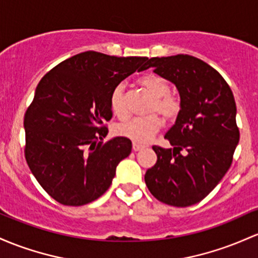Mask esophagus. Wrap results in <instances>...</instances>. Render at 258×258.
I'll use <instances>...</instances> for the list:
<instances>
[{
    "mask_svg": "<svg viewBox=\"0 0 258 258\" xmlns=\"http://www.w3.org/2000/svg\"><path fill=\"white\" fill-rule=\"evenodd\" d=\"M143 148H144V146H142V144H138V143H134V144H132V149H134L135 152L142 151Z\"/></svg>",
    "mask_w": 258,
    "mask_h": 258,
    "instance_id": "esophagus-1",
    "label": "esophagus"
}]
</instances>
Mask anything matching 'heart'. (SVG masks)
Masks as SVG:
<instances>
[{
	"label": "heart",
	"mask_w": 258,
	"mask_h": 258,
	"mask_svg": "<svg viewBox=\"0 0 258 258\" xmlns=\"http://www.w3.org/2000/svg\"><path fill=\"white\" fill-rule=\"evenodd\" d=\"M138 84L144 92L149 94L152 103L149 104L148 115L146 117H136L116 126V134L128 138L136 143H144L149 141L163 126L160 115L166 122L176 120L181 111V100L177 95L170 93V84L165 78L158 75H146L138 79ZM110 106L112 112L118 118H126L128 116V109L124 100L123 86L118 84L114 88L110 95Z\"/></svg>",
	"instance_id": "1"
}]
</instances>
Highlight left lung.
I'll return each mask as SVG.
<instances>
[{
	"label": "left lung",
	"instance_id": "1",
	"mask_svg": "<svg viewBox=\"0 0 258 258\" xmlns=\"http://www.w3.org/2000/svg\"><path fill=\"white\" fill-rule=\"evenodd\" d=\"M146 67L176 86L181 111L165 135L172 148L153 146L158 159L144 181L160 202L188 207L207 196L231 165L240 138L233 92L218 71L194 56L152 57Z\"/></svg>",
	"mask_w": 258,
	"mask_h": 258
}]
</instances>
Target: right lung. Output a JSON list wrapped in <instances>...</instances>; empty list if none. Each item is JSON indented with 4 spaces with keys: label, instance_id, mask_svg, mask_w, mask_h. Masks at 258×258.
<instances>
[{
    "label": "right lung",
    "instance_id": "1",
    "mask_svg": "<svg viewBox=\"0 0 258 258\" xmlns=\"http://www.w3.org/2000/svg\"><path fill=\"white\" fill-rule=\"evenodd\" d=\"M148 57H116L86 51L62 61L39 82L24 115L25 159L41 187L64 206L93 202L111 185L128 157L126 137L99 142L112 117L110 95Z\"/></svg>",
    "mask_w": 258,
    "mask_h": 258
}]
</instances>
